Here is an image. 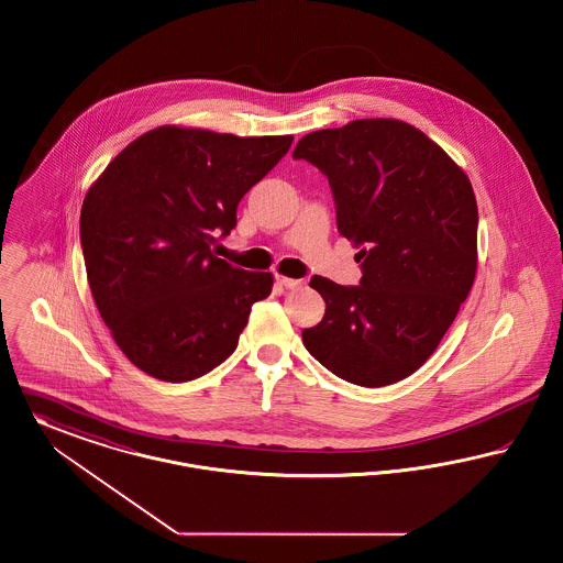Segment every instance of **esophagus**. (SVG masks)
Returning a JSON list of instances; mask_svg holds the SVG:
<instances>
[{"label":"esophagus","instance_id":"1","mask_svg":"<svg viewBox=\"0 0 563 563\" xmlns=\"http://www.w3.org/2000/svg\"><path fill=\"white\" fill-rule=\"evenodd\" d=\"M275 284L277 286H282V288H290V290H295V288H300L302 286V282L300 279H292V277H286V275H275Z\"/></svg>","mask_w":563,"mask_h":563}]
</instances>
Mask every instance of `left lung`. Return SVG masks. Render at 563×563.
I'll return each instance as SVG.
<instances>
[{
    "instance_id": "obj_1",
    "label": "left lung",
    "mask_w": 563,
    "mask_h": 563,
    "mask_svg": "<svg viewBox=\"0 0 563 563\" xmlns=\"http://www.w3.org/2000/svg\"><path fill=\"white\" fill-rule=\"evenodd\" d=\"M330 184L336 229L360 250V286L313 275L322 322L307 352L364 387L407 379L434 354L471 292L478 209L468 176L413 124L354 120L305 135L292 152Z\"/></svg>"
}]
</instances>
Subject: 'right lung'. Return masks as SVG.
<instances>
[{"label": "right lung", "mask_w": 563, "mask_h": 563, "mask_svg": "<svg viewBox=\"0 0 563 563\" xmlns=\"http://www.w3.org/2000/svg\"><path fill=\"white\" fill-rule=\"evenodd\" d=\"M292 135L238 137L158 126L131 142L85 197L80 241L90 292L122 354L150 377L184 384L235 352L273 275L213 256L243 195Z\"/></svg>", "instance_id": "1"}]
</instances>
